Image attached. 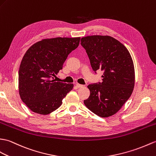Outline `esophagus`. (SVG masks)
I'll return each instance as SVG.
<instances>
[{
	"label": "esophagus",
	"mask_w": 156,
	"mask_h": 156,
	"mask_svg": "<svg viewBox=\"0 0 156 156\" xmlns=\"http://www.w3.org/2000/svg\"><path fill=\"white\" fill-rule=\"evenodd\" d=\"M76 86L78 88H82V87H84V85H82V84H76Z\"/></svg>",
	"instance_id": "esophagus-1"
}]
</instances>
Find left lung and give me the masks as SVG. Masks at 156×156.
<instances>
[{
  "label": "left lung",
  "instance_id": "8db88e82",
  "mask_svg": "<svg viewBox=\"0 0 156 156\" xmlns=\"http://www.w3.org/2000/svg\"><path fill=\"white\" fill-rule=\"evenodd\" d=\"M93 70L103 71L102 82L88 86L90 95L85 106L100 117L115 114L132 95L135 72L128 49L110 36L94 35L81 38Z\"/></svg>",
  "mask_w": 156,
  "mask_h": 156
}]
</instances>
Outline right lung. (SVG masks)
I'll list each match as a JSON object with an SVG mask.
<instances>
[{"label": "right lung", "mask_w": 156, "mask_h": 156, "mask_svg": "<svg viewBox=\"0 0 156 156\" xmlns=\"http://www.w3.org/2000/svg\"><path fill=\"white\" fill-rule=\"evenodd\" d=\"M80 38H54L35 43L24 55L19 71V94L32 112L49 114L58 109L73 88L72 84L56 82L54 77Z\"/></svg>", "instance_id": "right-lung-1"}]
</instances>
